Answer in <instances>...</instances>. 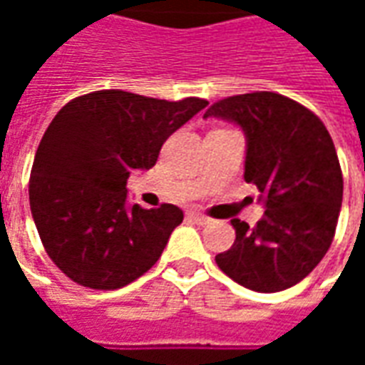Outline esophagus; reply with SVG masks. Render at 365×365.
<instances>
[{"mask_svg":"<svg viewBox=\"0 0 365 365\" xmlns=\"http://www.w3.org/2000/svg\"><path fill=\"white\" fill-rule=\"evenodd\" d=\"M187 219L193 222H197V225H207V222H209V217L197 213V211H190V213H187Z\"/></svg>","mask_w":365,"mask_h":365,"instance_id":"esophagus-1","label":"esophagus"}]
</instances>
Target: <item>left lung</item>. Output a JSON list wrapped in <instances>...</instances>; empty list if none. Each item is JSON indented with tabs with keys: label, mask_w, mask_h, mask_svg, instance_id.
<instances>
[{
	"label": "left lung",
	"mask_w": 365,
	"mask_h": 365,
	"mask_svg": "<svg viewBox=\"0 0 365 365\" xmlns=\"http://www.w3.org/2000/svg\"><path fill=\"white\" fill-rule=\"evenodd\" d=\"M203 117L242 127L245 180L266 205L256 227L230 221L235 245L215 262L248 289H287L317 268L336 230L344 182L329 130L313 111L274 91L227 97Z\"/></svg>",
	"instance_id": "8db88e82"
}]
</instances>
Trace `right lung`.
<instances>
[{
  "label": "right lung",
  "instance_id": "obj_1",
  "mask_svg": "<svg viewBox=\"0 0 365 365\" xmlns=\"http://www.w3.org/2000/svg\"><path fill=\"white\" fill-rule=\"evenodd\" d=\"M209 101L154 99L123 90L68 101L35 154L29 201L51 260L90 289H119L158 262L180 207H127L133 170H150L166 138Z\"/></svg>",
  "mask_w": 365,
  "mask_h": 365
}]
</instances>
